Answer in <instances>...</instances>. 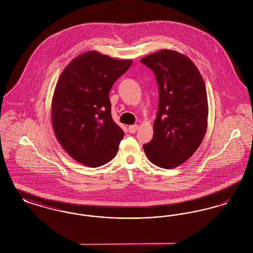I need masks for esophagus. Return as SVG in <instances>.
Wrapping results in <instances>:
<instances>
[{
    "mask_svg": "<svg viewBox=\"0 0 253 253\" xmlns=\"http://www.w3.org/2000/svg\"><path fill=\"white\" fill-rule=\"evenodd\" d=\"M137 129H138V125H130L129 127H128V130H129V132H131V133H134V132L137 131Z\"/></svg>",
    "mask_w": 253,
    "mask_h": 253,
    "instance_id": "esophagus-1",
    "label": "esophagus"
}]
</instances>
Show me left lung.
<instances>
[{"label": "left lung", "instance_id": "obj_1", "mask_svg": "<svg viewBox=\"0 0 253 253\" xmlns=\"http://www.w3.org/2000/svg\"><path fill=\"white\" fill-rule=\"evenodd\" d=\"M156 76L158 107L154 136L143 145L160 168L177 167L200 146L208 124V99L202 76L188 57L161 50L140 60Z\"/></svg>", "mask_w": 253, "mask_h": 253}]
</instances>
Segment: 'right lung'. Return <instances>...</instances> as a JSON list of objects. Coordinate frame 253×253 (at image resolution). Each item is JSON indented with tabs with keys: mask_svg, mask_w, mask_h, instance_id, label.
Here are the masks:
<instances>
[{
	"mask_svg": "<svg viewBox=\"0 0 253 253\" xmlns=\"http://www.w3.org/2000/svg\"><path fill=\"white\" fill-rule=\"evenodd\" d=\"M132 65L96 51L77 57L60 74L52 99V124L60 144L87 167L116 157L124 136L113 121L109 92Z\"/></svg>",
	"mask_w": 253,
	"mask_h": 253,
	"instance_id": "obj_1",
	"label": "right lung"
}]
</instances>
